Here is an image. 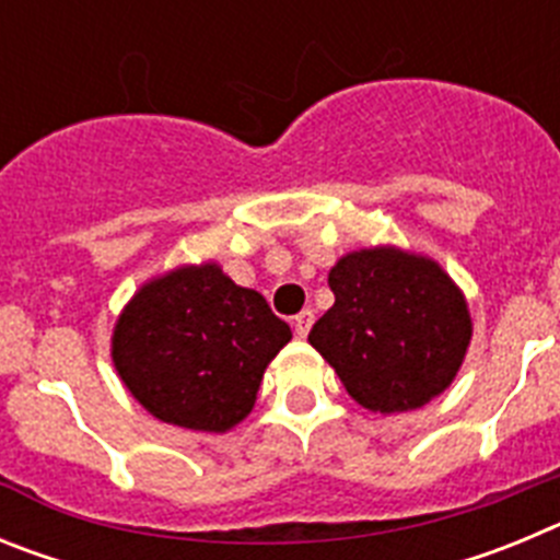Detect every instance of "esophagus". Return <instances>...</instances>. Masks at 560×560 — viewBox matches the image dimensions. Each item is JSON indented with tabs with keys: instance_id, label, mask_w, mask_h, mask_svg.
I'll use <instances>...</instances> for the list:
<instances>
[{
	"instance_id": "34e87169",
	"label": "esophagus",
	"mask_w": 560,
	"mask_h": 560,
	"mask_svg": "<svg viewBox=\"0 0 560 560\" xmlns=\"http://www.w3.org/2000/svg\"><path fill=\"white\" fill-rule=\"evenodd\" d=\"M311 325H314V311L305 308L294 316V334L300 336V339H305V336H308Z\"/></svg>"
}]
</instances>
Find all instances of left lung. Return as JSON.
Segmentation results:
<instances>
[{
    "label": "left lung",
    "mask_w": 560,
    "mask_h": 560,
    "mask_svg": "<svg viewBox=\"0 0 560 560\" xmlns=\"http://www.w3.org/2000/svg\"><path fill=\"white\" fill-rule=\"evenodd\" d=\"M328 285L336 303L308 341L355 404L381 415L409 412L452 384L471 345V314L432 257L398 246L348 252Z\"/></svg>",
    "instance_id": "obj_1"
}]
</instances>
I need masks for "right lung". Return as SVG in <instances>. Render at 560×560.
Instances as JSON below:
<instances>
[{"label":"right lung","mask_w":560,"mask_h":560,"mask_svg":"<svg viewBox=\"0 0 560 560\" xmlns=\"http://www.w3.org/2000/svg\"><path fill=\"white\" fill-rule=\"evenodd\" d=\"M289 341L264 294L232 283L219 264L179 266L128 300L112 361L153 418L219 434L252 412L269 361Z\"/></svg>","instance_id":"add662e5"}]
</instances>
